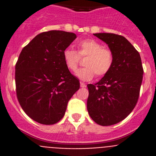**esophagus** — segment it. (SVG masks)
I'll list each match as a JSON object with an SVG mask.
<instances>
[{"instance_id":"1","label":"esophagus","mask_w":156,"mask_h":156,"mask_svg":"<svg viewBox=\"0 0 156 156\" xmlns=\"http://www.w3.org/2000/svg\"><path fill=\"white\" fill-rule=\"evenodd\" d=\"M80 87H86L87 85H86V83H84L83 82H80Z\"/></svg>"}]
</instances>
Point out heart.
<instances>
[{
    "label": "heart",
    "mask_w": 156,
    "mask_h": 156,
    "mask_svg": "<svg viewBox=\"0 0 156 156\" xmlns=\"http://www.w3.org/2000/svg\"><path fill=\"white\" fill-rule=\"evenodd\" d=\"M78 51L67 48L63 51V59L66 67L71 72L78 68L80 58L87 57L86 67L77 70L76 75L82 80H90L95 76L102 77L108 74L114 63L113 52L103 48L100 42L94 39L82 40L77 44Z\"/></svg>",
    "instance_id": "b5f03b06"
}]
</instances>
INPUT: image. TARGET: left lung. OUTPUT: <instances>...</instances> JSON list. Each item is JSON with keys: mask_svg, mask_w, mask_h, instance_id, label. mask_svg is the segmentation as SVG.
Returning a JSON list of instances; mask_svg holds the SVG:
<instances>
[{"mask_svg": "<svg viewBox=\"0 0 156 156\" xmlns=\"http://www.w3.org/2000/svg\"><path fill=\"white\" fill-rule=\"evenodd\" d=\"M94 35L108 44L114 63L97 83L87 85V107L96 123L111 126L123 120L136 106L144 70L140 54L124 37L105 33Z\"/></svg>", "mask_w": 156, "mask_h": 156, "instance_id": "1", "label": "left lung"}]
</instances>
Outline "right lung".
Segmentation results:
<instances>
[{"label": "right lung", "mask_w": 156, "mask_h": 156, "mask_svg": "<svg viewBox=\"0 0 156 156\" xmlns=\"http://www.w3.org/2000/svg\"><path fill=\"white\" fill-rule=\"evenodd\" d=\"M76 38L73 33L51 30L36 36L16 64V95L23 111L45 125L61 120L80 81L72 75L63 51Z\"/></svg>", "instance_id": "add662e5"}]
</instances>
